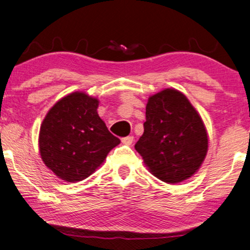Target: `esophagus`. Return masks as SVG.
Returning a JSON list of instances; mask_svg holds the SVG:
<instances>
[{
	"mask_svg": "<svg viewBox=\"0 0 250 250\" xmlns=\"http://www.w3.org/2000/svg\"><path fill=\"white\" fill-rule=\"evenodd\" d=\"M133 140H134V138H133L132 135L131 136H126V138H123L122 139V142L124 143V145H126V146H131L132 143H133Z\"/></svg>",
	"mask_w": 250,
	"mask_h": 250,
	"instance_id": "obj_1",
	"label": "esophagus"
}]
</instances>
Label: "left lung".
<instances>
[{
  "mask_svg": "<svg viewBox=\"0 0 250 250\" xmlns=\"http://www.w3.org/2000/svg\"><path fill=\"white\" fill-rule=\"evenodd\" d=\"M143 126L135 150L153 176L175 184L198 172L208 151V134L182 92L165 88L149 97Z\"/></svg>",
  "mask_w": 250,
  "mask_h": 250,
  "instance_id": "1",
  "label": "left lung"
}]
</instances>
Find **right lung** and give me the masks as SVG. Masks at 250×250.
I'll return each instance as SVG.
<instances>
[{
  "instance_id": "right-lung-1",
  "label": "right lung",
  "mask_w": 250,
  "mask_h": 250,
  "mask_svg": "<svg viewBox=\"0 0 250 250\" xmlns=\"http://www.w3.org/2000/svg\"><path fill=\"white\" fill-rule=\"evenodd\" d=\"M98 98L76 91L57 101L44 117L40 155L59 179L71 183L85 180L121 143L98 115Z\"/></svg>"
}]
</instances>
